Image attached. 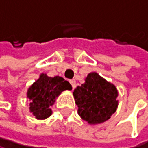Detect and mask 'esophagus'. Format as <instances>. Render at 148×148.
I'll list each match as a JSON object with an SVG mask.
<instances>
[{"label": "esophagus", "instance_id": "esophagus-1", "mask_svg": "<svg viewBox=\"0 0 148 148\" xmlns=\"http://www.w3.org/2000/svg\"><path fill=\"white\" fill-rule=\"evenodd\" d=\"M70 83H71V85H72L73 89H75V87H76V82H75V79L70 80Z\"/></svg>", "mask_w": 148, "mask_h": 148}]
</instances>
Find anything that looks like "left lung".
Segmentation results:
<instances>
[{
    "instance_id": "8db88e82",
    "label": "left lung",
    "mask_w": 148,
    "mask_h": 148,
    "mask_svg": "<svg viewBox=\"0 0 148 148\" xmlns=\"http://www.w3.org/2000/svg\"><path fill=\"white\" fill-rule=\"evenodd\" d=\"M73 94L78 106V115L91 125L108 120L119 105L116 86L95 72L88 73L85 83L78 86Z\"/></svg>"
}]
</instances>
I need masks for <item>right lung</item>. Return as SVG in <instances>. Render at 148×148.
<instances>
[{
	"label": "right lung",
	"instance_id": "obj_1",
	"mask_svg": "<svg viewBox=\"0 0 148 148\" xmlns=\"http://www.w3.org/2000/svg\"><path fill=\"white\" fill-rule=\"evenodd\" d=\"M72 86L60 76L49 77L41 73L27 91L29 100V112L37 119H45L51 116L50 106L56 101L57 97L64 90H71Z\"/></svg>",
	"mask_w": 148,
	"mask_h": 148
}]
</instances>
